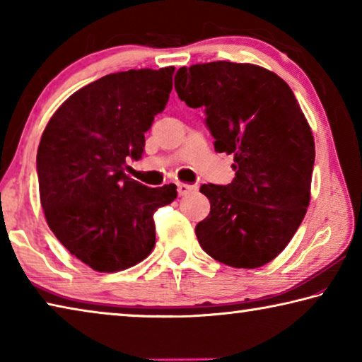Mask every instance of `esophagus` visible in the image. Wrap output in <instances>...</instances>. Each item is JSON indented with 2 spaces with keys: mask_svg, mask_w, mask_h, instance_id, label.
<instances>
[{
  "mask_svg": "<svg viewBox=\"0 0 362 362\" xmlns=\"http://www.w3.org/2000/svg\"><path fill=\"white\" fill-rule=\"evenodd\" d=\"M196 189V187L193 185H188V183H183V182H177V193L179 196H187L189 193H193Z\"/></svg>",
  "mask_w": 362,
  "mask_h": 362,
  "instance_id": "esophagus-1",
  "label": "esophagus"
}]
</instances>
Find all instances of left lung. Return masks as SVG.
I'll return each instance as SVG.
<instances>
[{
	"instance_id": "left-lung-1",
	"label": "left lung",
	"mask_w": 362,
	"mask_h": 362,
	"mask_svg": "<svg viewBox=\"0 0 362 362\" xmlns=\"http://www.w3.org/2000/svg\"><path fill=\"white\" fill-rule=\"evenodd\" d=\"M175 90L206 108L214 148L235 156L230 185H203L211 212L196 225L201 247L233 268H259L283 252L310 204L315 139L283 78L254 64L182 66Z\"/></svg>"
}]
</instances>
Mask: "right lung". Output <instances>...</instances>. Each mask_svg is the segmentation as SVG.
<instances>
[{
    "instance_id": "obj_1",
    "label": "right lung",
    "mask_w": 362,
    "mask_h": 362,
    "mask_svg": "<svg viewBox=\"0 0 362 362\" xmlns=\"http://www.w3.org/2000/svg\"><path fill=\"white\" fill-rule=\"evenodd\" d=\"M174 66L110 73L71 94L45 127L36 156L46 222L64 247L100 273L142 262L155 247L153 214L175 185L150 188L124 174L166 108Z\"/></svg>"
}]
</instances>
